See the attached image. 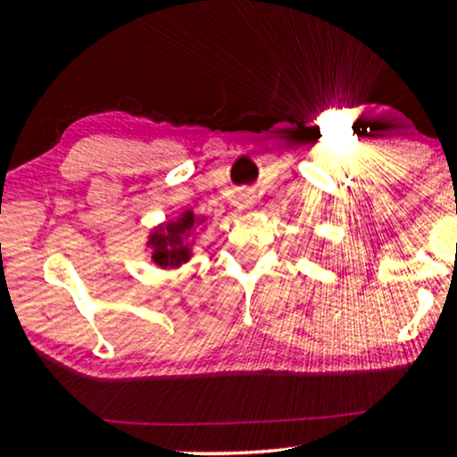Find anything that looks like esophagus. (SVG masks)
<instances>
[{"label": "esophagus", "mask_w": 457, "mask_h": 457, "mask_svg": "<svg viewBox=\"0 0 457 457\" xmlns=\"http://www.w3.org/2000/svg\"><path fill=\"white\" fill-rule=\"evenodd\" d=\"M239 204H242V207H250V205H253V195L250 191H244V193H239Z\"/></svg>", "instance_id": "obj_1"}]
</instances>
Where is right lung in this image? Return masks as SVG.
I'll return each mask as SVG.
<instances>
[{
    "instance_id": "right-lung-1",
    "label": "right lung",
    "mask_w": 457,
    "mask_h": 457,
    "mask_svg": "<svg viewBox=\"0 0 457 457\" xmlns=\"http://www.w3.org/2000/svg\"><path fill=\"white\" fill-rule=\"evenodd\" d=\"M199 220L191 212H185L177 221H169L165 228L154 229L149 245L153 247L151 258L161 268H177L189 260V245L185 237L191 234Z\"/></svg>"
}]
</instances>
